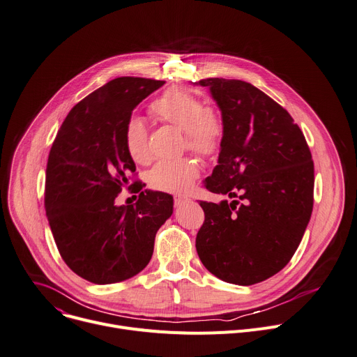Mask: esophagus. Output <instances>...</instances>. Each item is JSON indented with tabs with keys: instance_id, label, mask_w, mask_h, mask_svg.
<instances>
[{
	"instance_id": "obj_1",
	"label": "esophagus",
	"mask_w": 357,
	"mask_h": 357,
	"mask_svg": "<svg viewBox=\"0 0 357 357\" xmlns=\"http://www.w3.org/2000/svg\"><path fill=\"white\" fill-rule=\"evenodd\" d=\"M188 202H190V199L188 197H175V206H182Z\"/></svg>"
}]
</instances>
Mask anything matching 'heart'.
<instances>
[{
    "label": "heart",
    "instance_id": "1",
    "mask_svg": "<svg viewBox=\"0 0 357 357\" xmlns=\"http://www.w3.org/2000/svg\"><path fill=\"white\" fill-rule=\"evenodd\" d=\"M152 114L160 121L168 122L185 132L186 145L202 156L215 155L223 138L222 119L192 93L172 88L152 104ZM123 141L128 153L139 164L151 156L148 148L146 125L141 116H131L126 121ZM199 175V168L190 159L160 160L149 174L151 185L162 192L185 193Z\"/></svg>",
    "mask_w": 357,
    "mask_h": 357
}]
</instances>
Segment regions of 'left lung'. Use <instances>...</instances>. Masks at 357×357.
<instances>
[{
  "instance_id": "obj_1",
  "label": "left lung",
  "mask_w": 357,
  "mask_h": 357,
  "mask_svg": "<svg viewBox=\"0 0 357 357\" xmlns=\"http://www.w3.org/2000/svg\"><path fill=\"white\" fill-rule=\"evenodd\" d=\"M223 122L208 190L239 201L201 202L197 235L204 266L223 282L249 286L282 271L313 209V160L301 128L271 96L239 79L206 78Z\"/></svg>"
}]
</instances>
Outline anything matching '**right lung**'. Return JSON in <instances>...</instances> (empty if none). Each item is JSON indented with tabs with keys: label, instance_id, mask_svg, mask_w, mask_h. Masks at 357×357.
Returning a JSON list of instances; mask_svg holds the SVG:
<instances>
[{
	"label": "right lung",
	"instance_id": "right-lung-1",
	"mask_svg": "<svg viewBox=\"0 0 357 357\" xmlns=\"http://www.w3.org/2000/svg\"><path fill=\"white\" fill-rule=\"evenodd\" d=\"M164 84L134 77L107 82L70 111L52 144L47 218L63 262L92 283H116L144 271L158 229L174 212L171 195L148 189L134 205H115L126 175L137 169L123 141L126 121Z\"/></svg>",
	"mask_w": 357,
	"mask_h": 357
}]
</instances>
